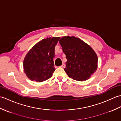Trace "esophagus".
Returning <instances> with one entry per match:
<instances>
[{"mask_svg":"<svg viewBox=\"0 0 121 121\" xmlns=\"http://www.w3.org/2000/svg\"><path fill=\"white\" fill-rule=\"evenodd\" d=\"M60 66H61V68H65V65L64 63H63L62 65H61Z\"/></svg>","mask_w":121,"mask_h":121,"instance_id":"esophagus-1","label":"esophagus"}]
</instances>
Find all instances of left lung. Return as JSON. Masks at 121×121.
I'll use <instances>...</instances> for the list:
<instances>
[{"label":"left lung","mask_w":121,"mask_h":121,"mask_svg":"<svg viewBox=\"0 0 121 121\" xmlns=\"http://www.w3.org/2000/svg\"><path fill=\"white\" fill-rule=\"evenodd\" d=\"M67 59L64 69L70 78L84 81L91 78L97 69L98 57L94 50L83 40L74 36H65L59 40Z\"/></svg>","instance_id":"obj_1"}]
</instances>
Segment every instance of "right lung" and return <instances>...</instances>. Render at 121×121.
Masks as SVG:
<instances>
[{
    "instance_id": "right-lung-1",
    "label": "right lung",
    "mask_w": 121,
    "mask_h": 121,
    "mask_svg": "<svg viewBox=\"0 0 121 121\" xmlns=\"http://www.w3.org/2000/svg\"><path fill=\"white\" fill-rule=\"evenodd\" d=\"M60 37L43 39L33 46L23 61L25 73L31 81L42 82L50 78L55 70V48Z\"/></svg>"
}]
</instances>
